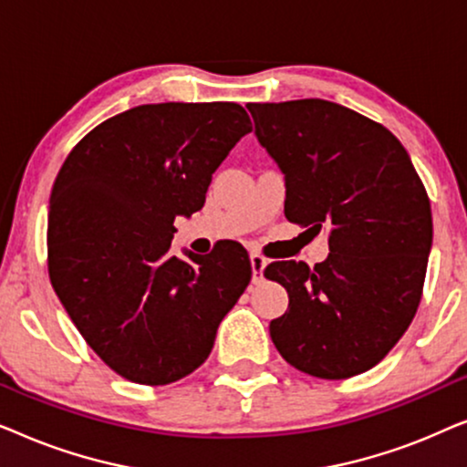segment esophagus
Here are the masks:
<instances>
[{
  "label": "esophagus",
  "mask_w": 467,
  "mask_h": 467,
  "mask_svg": "<svg viewBox=\"0 0 467 467\" xmlns=\"http://www.w3.org/2000/svg\"><path fill=\"white\" fill-rule=\"evenodd\" d=\"M267 265V259L261 257V254L253 253L251 254V270H253V283H259L261 278H264V270Z\"/></svg>",
  "instance_id": "esophagus-1"
}]
</instances>
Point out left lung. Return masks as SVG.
<instances>
[{
	"label": "left lung",
	"instance_id": "obj_1",
	"mask_svg": "<svg viewBox=\"0 0 467 467\" xmlns=\"http://www.w3.org/2000/svg\"><path fill=\"white\" fill-rule=\"evenodd\" d=\"M254 136L285 174V216L327 229V259L276 261L265 278L289 293L270 323L278 353L340 380L368 372L412 323L431 251V208L387 127L327 99L248 104Z\"/></svg>",
	"mask_w": 467,
	"mask_h": 467
}]
</instances>
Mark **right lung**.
<instances>
[{
  "instance_id": "obj_1",
  "label": "right lung",
  "mask_w": 467,
  "mask_h": 467,
  "mask_svg": "<svg viewBox=\"0 0 467 467\" xmlns=\"http://www.w3.org/2000/svg\"><path fill=\"white\" fill-rule=\"evenodd\" d=\"M234 101L146 104L76 144L48 206V274L88 347L140 385H170L208 359L251 280L242 246L170 253L176 216L206 202L216 168L251 131Z\"/></svg>"
}]
</instances>
